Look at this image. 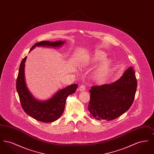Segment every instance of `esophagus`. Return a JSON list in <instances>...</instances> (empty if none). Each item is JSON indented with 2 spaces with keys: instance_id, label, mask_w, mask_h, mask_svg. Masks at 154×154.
I'll return each instance as SVG.
<instances>
[{
  "instance_id": "esophagus-1",
  "label": "esophagus",
  "mask_w": 154,
  "mask_h": 154,
  "mask_svg": "<svg viewBox=\"0 0 154 154\" xmlns=\"http://www.w3.org/2000/svg\"><path fill=\"white\" fill-rule=\"evenodd\" d=\"M85 88H86V86L85 85H81L79 88V90L80 91H83L85 89Z\"/></svg>"
}]
</instances>
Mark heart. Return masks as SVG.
<instances>
[{
    "label": "heart",
    "mask_w": 154,
    "mask_h": 154,
    "mask_svg": "<svg viewBox=\"0 0 154 154\" xmlns=\"http://www.w3.org/2000/svg\"><path fill=\"white\" fill-rule=\"evenodd\" d=\"M106 55L102 51H97L94 54L92 57V62L94 63L99 62L106 58ZM111 63L110 61L107 60L103 61L95 70L94 77L96 80L98 81H103L107 76L110 72Z\"/></svg>",
    "instance_id": "b5f03b06"
}]
</instances>
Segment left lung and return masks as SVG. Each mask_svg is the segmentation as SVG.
Segmentation results:
<instances>
[{
    "mask_svg": "<svg viewBox=\"0 0 154 154\" xmlns=\"http://www.w3.org/2000/svg\"><path fill=\"white\" fill-rule=\"evenodd\" d=\"M137 86L132 67L127 69L118 80L111 84L92 86L88 111L97 120H113L131 107Z\"/></svg>",
    "mask_w": 154,
    "mask_h": 154,
    "instance_id": "left-lung-1",
    "label": "left lung"
}]
</instances>
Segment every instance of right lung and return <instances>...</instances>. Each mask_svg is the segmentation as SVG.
<instances>
[{
    "instance_id": "add662e5",
    "label": "right lung",
    "mask_w": 154,
    "mask_h": 154,
    "mask_svg": "<svg viewBox=\"0 0 154 154\" xmlns=\"http://www.w3.org/2000/svg\"><path fill=\"white\" fill-rule=\"evenodd\" d=\"M63 43L64 42L62 41L55 42L42 41L34 44L30 51L36 46L58 47ZM26 59V57L23 59L21 62L16 82V88L22 109L27 114L37 121L45 123L54 122L59 118L63 114L67 96L75 92L78 85L74 84L62 89L47 101H37L31 95L26 86L24 75Z\"/></svg>"
}]
</instances>
